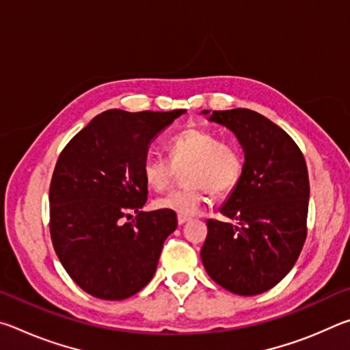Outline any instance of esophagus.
I'll list each match as a JSON object with an SVG mask.
<instances>
[{
    "label": "esophagus",
    "instance_id": "1",
    "mask_svg": "<svg viewBox=\"0 0 350 350\" xmlns=\"http://www.w3.org/2000/svg\"><path fill=\"white\" fill-rule=\"evenodd\" d=\"M188 221H189V217H187V216H177V224H179V225H183Z\"/></svg>",
    "mask_w": 350,
    "mask_h": 350
}]
</instances>
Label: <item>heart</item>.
Returning a JSON list of instances; mask_svg holds the SVG:
<instances>
[{
	"mask_svg": "<svg viewBox=\"0 0 350 350\" xmlns=\"http://www.w3.org/2000/svg\"><path fill=\"white\" fill-rule=\"evenodd\" d=\"M170 161L148 156L142 163L146 185L162 191L176 177L177 170L189 187L173 189L154 200V208L193 216L205 202L206 189L215 196L232 193L242 176V157L233 145L224 144L217 134L204 128H188L168 144Z\"/></svg>",
	"mask_w": 350,
	"mask_h": 350,
	"instance_id": "heart-1",
	"label": "heart"
}]
</instances>
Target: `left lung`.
Segmentation results:
<instances>
[{
	"label": "left lung",
	"instance_id": "left-lung-1",
	"mask_svg": "<svg viewBox=\"0 0 350 350\" xmlns=\"http://www.w3.org/2000/svg\"><path fill=\"white\" fill-rule=\"evenodd\" d=\"M242 146L241 180L219 210L236 225L208 219L200 250L206 273L228 292L253 296L275 287L303 250L309 173L293 139L252 109L202 111Z\"/></svg>",
	"mask_w": 350,
	"mask_h": 350
}]
</instances>
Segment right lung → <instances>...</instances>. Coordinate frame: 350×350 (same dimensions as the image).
I'll list each match as a JSON object with an SVG mask.
<instances>
[{
	"label": "right lung",
	"instance_id": "add662e5",
	"mask_svg": "<svg viewBox=\"0 0 350 350\" xmlns=\"http://www.w3.org/2000/svg\"><path fill=\"white\" fill-rule=\"evenodd\" d=\"M105 111L75 134L58 157L49 188L51 238L77 286L100 299L129 298L156 273L173 211H142L148 146L185 114ZM138 215L123 224V217Z\"/></svg>",
	"mask_w": 350,
	"mask_h": 350
}]
</instances>
